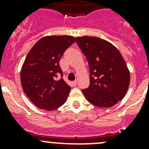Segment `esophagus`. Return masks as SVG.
Returning <instances> with one entry per match:
<instances>
[{
	"instance_id": "obj_1",
	"label": "esophagus",
	"mask_w": 149,
	"mask_h": 149,
	"mask_svg": "<svg viewBox=\"0 0 149 149\" xmlns=\"http://www.w3.org/2000/svg\"><path fill=\"white\" fill-rule=\"evenodd\" d=\"M72 84H73V86H76L77 85V81H74L72 82Z\"/></svg>"
}]
</instances>
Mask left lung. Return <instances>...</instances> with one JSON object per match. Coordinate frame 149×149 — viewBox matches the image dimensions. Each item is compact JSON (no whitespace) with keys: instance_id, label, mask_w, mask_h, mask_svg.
Listing matches in <instances>:
<instances>
[{"instance_id":"8db88e82","label":"left lung","mask_w":149,"mask_h":149,"mask_svg":"<svg viewBox=\"0 0 149 149\" xmlns=\"http://www.w3.org/2000/svg\"><path fill=\"white\" fill-rule=\"evenodd\" d=\"M76 42L86 57L90 84L82 90L88 102L99 107H110L121 101L130 84L129 71L118 48L100 37L84 36Z\"/></svg>"}]
</instances>
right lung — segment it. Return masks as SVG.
Listing matches in <instances>:
<instances>
[{
	"label": "right lung",
	"instance_id": "1",
	"mask_svg": "<svg viewBox=\"0 0 149 149\" xmlns=\"http://www.w3.org/2000/svg\"><path fill=\"white\" fill-rule=\"evenodd\" d=\"M76 39L73 36H45L26 55L21 70V84L30 101L42 109L52 111L67 100L70 87L63 79L60 60Z\"/></svg>",
	"mask_w": 149,
	"mask_h": 149
}]
</instances>
